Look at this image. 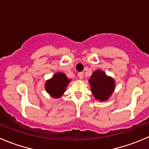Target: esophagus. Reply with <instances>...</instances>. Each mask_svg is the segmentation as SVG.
<instances>
[{
	"mask_svg": "<svg viewBox=\"0 0 149 149\" xmlns=\"http://www.w3.org/2000/svg\"><path fill=\"white\" fill-rule=\"evenodd\" d=\"M78 76H79V79H83V77H84V73H83V72H80V73H79Z\"/></svg>",
	"mask_w": 149,
	"mask_h": 149,
	"instance_id": "esophagus-1",
	"label": "esophagus"
}]
</instances>
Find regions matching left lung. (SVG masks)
Here are the masks:
<instances>
[{"mask_svg": "<svg viewBox=\"0 0 149 149\" xmlns=\"http://www.w3.org/2000/svg\"><path fill=\"white\" fill-rule=\"evenodd\" d=\"M89 82L93 96L100 101L107 100L114 91L113 79L107 76L101 70H95L91 76Z\"/></svg>", "mask_w": 149, "mask_h": 149, "instance_id": "8db88e82", "label": "left lung"}]
</instances>
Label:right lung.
Segmentation results:
<instances>
[{"label":"right lung","mask_w":149,"mask_h":149,"mask_svg":"<svg viewBox=\"0 0 149 149\" xmlns=\"http://www.w3.org/2000/svg\"><path fill=\"white\" fill-rule=\"evenodd\" d=\"M70 79H68L65 74L57 73L45 84L47 92L54 98H59L65 92L66 86L68 85Z\"/></svg>","instance_id":"right-lung-1"}]
</instances>
